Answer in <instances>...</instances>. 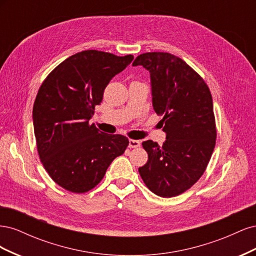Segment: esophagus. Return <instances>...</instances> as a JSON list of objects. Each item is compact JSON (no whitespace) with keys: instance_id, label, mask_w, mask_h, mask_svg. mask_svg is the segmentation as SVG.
<instances>
[{"instance_id":"obj_1","label":"esophagus","mask_w":256,"mask_h":256,"mask_svg":"<svg viewBox=\"0 0 256 256\" xmlns=\"http://www.w3.org/2000/svg\"><path fill=\"white\" fill-rule=\"evenodd\" d=\"M141 145V142L138 140H132V138H130L129 140V147L130 148H136V147H138Z\"/></svg>"}]
</instances>
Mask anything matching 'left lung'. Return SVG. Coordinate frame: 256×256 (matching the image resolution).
Returning a JSON list of instances; mask_svg holds the SVG:
<instances>
[{
	"label": "left lung",
	"mask_w": 256,
	"mask_h": 256,
	"mask_svg": "<svg viewBox=\"0 0 256 256\" xmlns=\"http://www.w3.org/2000/svg\"><path fill=\"white\" fill-rule=\"evenodd\" d=\"M132 65L150 70L154 110L164 115L161 122L166 132L161 147L152 140L142 143L148 160L138 173L154 194L180 196L204 174L214 148L210 90L194 69L171 53H143Z\"/></svg>",
	"instance_id": "obj_1"
}]
</instances>
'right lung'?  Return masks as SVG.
Returning a JSON list of instances; mask_svg holds the SVG:
<instances>
[{
	"label": "right lung",
	"mask_w": 256,
	"mask_h": 256,
	"mask_svg": "<svg viewBox=\"0 0 256 256\" xmlns=\"http://www.w3.org/2000/svg\"><path fill=\"white\" fill-rule=\"evenodd\" d=\"M132 60L131 54L78 52L54 68L38 90L33 106L37 152L53 182L65 190L95 188L129 145L127 136L102 132L90 118L106 85Z\"/></svg>",
	"instance_id": "right-lung-1"
}]
</instances>
